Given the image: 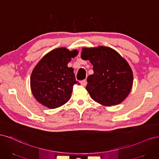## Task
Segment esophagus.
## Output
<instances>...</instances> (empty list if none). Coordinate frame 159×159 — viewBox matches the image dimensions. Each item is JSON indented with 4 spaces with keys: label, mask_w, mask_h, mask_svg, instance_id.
I'll use <instances>...</instances> for the list:
<instances>
[{
    "label": "esophagus",
    "mask_w": 159,
    "mask_h": 159,
    "mask_svg": "<svg viewBox=\"0 0 159 159\" xmlns=\"http://www.w3.org/2000/svg\"><path fill=\"white\" fill-rule=\"evenodd\" d=\"M80 84L83 86H86L87 84V81L86 80H83L80 81Z\"/></svg>",
    "instance_id": "esophagus-1"
}]
</instances>
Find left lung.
<instances>
[{
  "label": "left lung",
  "instance_id": "obj_1",
  "mask_svg": "<svg viewBox=\"0 0 159 159\" xmlns=\"http://www.w3.org/2000/svg\"><path fill=\"white\" fill-rule=\"evenodd\" d=\"M81 58L89 60L94 74L88 76L86 89L95 102L111 106L120 104L129 95L134 76L127 61L106 46L83 49Z\"/></svg>",
  "mask_w": 159,
  "mask_h": 159
}]
</instances>
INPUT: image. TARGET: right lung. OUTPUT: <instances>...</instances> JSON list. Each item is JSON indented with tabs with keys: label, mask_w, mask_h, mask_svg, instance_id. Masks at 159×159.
Listing matches in <instances>:
<instances>
[{
	"label": "right lung",
	"mask_w": 159,
	"mask_h": 159,
	"mask_svg": "<svg viewBox=\"0 0 159 159\" xmlns=\"http://www.w3.org/2000/svg\"><path fill=\"white\" fill-rule=\"evenodd\" d=\"M77 50L55 49L43 56L35 66L30 77L32 93L36 100L48 108L63 106L71 97L76 80L68 63L78 55Z\"/></svg>",
	"instance_id": "obj_1"
}]
</instances>
